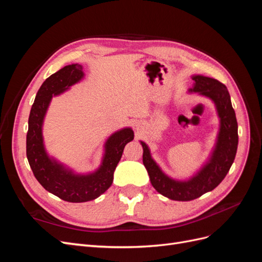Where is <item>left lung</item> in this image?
<instances>
[{
  "instance_id": "1",
  "label": "left lung",
  "mask_w": 262,
  "mask_h": 262,
  "mask_svg": "<svg viewBox=\"0 0 262 262\" xmlns=\"http://www.w3.org/2000/svg\"><path fill=\"white\" fill-rule=\"evenodd\" d=\"M191 78L194 83L192 89H189L188 92L211 99L220 118V130L215 145L207 163L189 179H173L166 175L153 160L145 142L140 141L143 147V164L150 184L157 192L176 201H191L216 188L234 163L238 145V125L226 86L215 78L199 74L192 75Z\"/></svg>"
}]
</instances>
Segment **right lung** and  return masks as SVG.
<instances>
[{
    "label": "right lung",
    "mask_w": 262,
    "mask_h": 262,
    "mask_svg": "<svg viewBox=\"0 0 262 262\" xmlns=\"http://www.w3.org/2000/svg\"><path fill=\"white\" fill-rule=\"evenodd\" d=\"M83 67L70 64L49 76L39 89L28 119L26 138L27 160L36 179L47 191L68 202H86L96 199L112 186L114 171L120 161L126 143L133 140L131 128L118 130L104 145L99 167L92 172L77 173L47 153L42 125L52 97L67 92L83 80Z\"/></svg>",
    "instance_id": "right-lung-1"
}]
</instances>
